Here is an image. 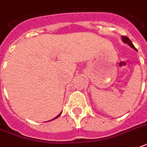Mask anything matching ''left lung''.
<instances>
[{"instance_id":"1","label":"left lung","mask_w":147,"mask_h":147,"mask_svg":"<svg viewBox=\"0 0 147 147\" xmlns=\"http://www.w3.org/2000/svg\"><path fill=\"white\" fill-rule=\"evenodd\" d=\"M122 40H123V42H125V43H127V44L129 45V46H130L131 48L136 49L135 47L134 46V44L132 43V42H131V40H130V39L127 37V36H122Z\"/></svg>"}]
</instances>
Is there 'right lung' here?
I'll list each match as a JSON object with an SVG mask.
<instances>
[{"label": "right lung", "mask_w": 147, "mask_h": 147, "mask_svg": "<svg viewBox=\"0 0 147 147\" xmlns=\"http://www.w3.org/2000/svg\"><path fill=\"white\" fill-rule=\"evenodd\" d=\"M60 114H59V115H58V116H57V117H55V118H53V120H51V121H53V120H55V118H57V117H59V116H60Z\"/></svg>", "instance_id": "obj_1"}]
</instances>
